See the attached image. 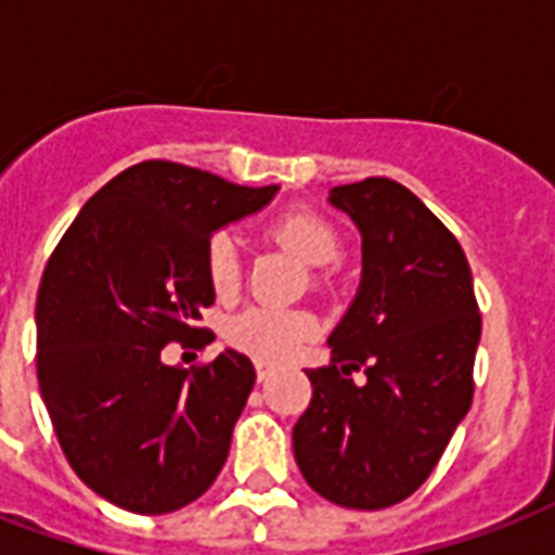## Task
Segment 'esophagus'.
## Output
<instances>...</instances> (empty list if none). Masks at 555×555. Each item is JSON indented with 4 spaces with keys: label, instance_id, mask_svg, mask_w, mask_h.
<instances>
[{
    "label": "esophagus",
    "instance_id": "1",
    "mask_svg": "<svg viewBox=\"0 0 555 555\" xmlns=\"http://www.w3.org/2000/svg\"><path fill=\"white\" fill-rule=\"evenodd\" d=\"M270 374H273V365L264 363V360H259V363H256V377H259V383L270 379Z\"/></svg>",
    "mask_w": 555,
    "mask_h": 555
}]
</instances>
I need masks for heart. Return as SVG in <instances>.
Listing matches in <instances>:
<instances>
[{
  "instance_id": "heart-1",
  "label": "heart",
  "mask_w": 555,
  "mask_h": 555,
  "mask_svg": "<svg viewBox=\"0 0 555 555\" xmlns=\"http://www.w3.org/2000/svg\"><path fill=\"white\" fill-rule=\"evenodd\" d=\"M270 242L296 253L305 264L322 268L339 256L337 230L311 209H285L264 224ZM204 273L212 294L227 299L242 285V256L230 233L209 235L204 247ZM313 317L305 311H279V308H250L235 317L227 328V339L242 351H250L268 363H285L313 334Z\"/></svg>"
}]
</instances>
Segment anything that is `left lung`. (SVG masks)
Segmentation results:
<instances>
[{"instance_id":"1","label":"left lung","mask_w":555,"mask_h":555,"mask_svg":"<svg viewBox=\"0 0 555 555\" xmlns=\"http://www.w3.org/2000/svg\"><path fill=\"white\" fill-rule=\"evenodd\" d=\"M331 204L363 233V282L331 363L305 371L294 455L322 499L383 509L421 490L469 412L481 313L461 244L412 190L365 178L334 186Z\"/></svg>"}]
</instances>
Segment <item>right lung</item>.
<instances>
[{"mask_svg":"<svg viewBox=\"0 0 555 555\" xmlns=\"http://www.w3.org/2000/svg\"><path fill=\"white\" fill-rule=\"evenodd\" d=\"M276 190L143 160L94 192L51 253L37 294L39 391L74 473L117 507L172 513L221 473L256 369L238 351L192 369L160 354L212 339L198 325L216 299L204 247Z\"/></svg>","mask_w":555,"mask_h":555,"instance_id":"1","label":"right lung"}]
</instances>
